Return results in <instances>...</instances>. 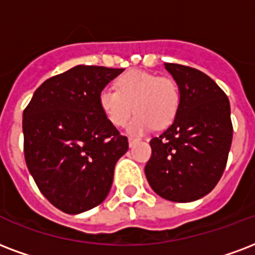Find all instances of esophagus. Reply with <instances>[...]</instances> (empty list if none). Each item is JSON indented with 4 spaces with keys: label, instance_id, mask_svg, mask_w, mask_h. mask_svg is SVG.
Here are the masks:
<instances>
[{
    "label": "esophagus",
    "instance_id": "1",
    "mask_svg": "<svg viewBox=\"0 0 255 255\" xmlns=\"http://www.w3.org/2000/svg\"><path fill=\"white\" fill-rule=\"evenodd\" d=\"M136 141H137V140H136V139H133V137H129V139H128V143H129V147H132V145L135 144Z\"/></svg>",
    "mask_w": 255,
    "mask_h": 255
}]
</instances>
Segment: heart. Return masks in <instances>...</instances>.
I'll return each instance as SVG.
<instances>
[{
    "instance_id": "heart-1",
    "label": "heart",
    "mask_w": 255,
    "mask_h": 255,
    "mask_svg": "<svg viewBox=\"0 0 255 255\" xmlns=\"http://www.w3.org/2000/svg\"><path fill=\"white\" fill-rule=\"evenodd\" d=\"M99 106L116 127L124 126L135 110L127 129L141 135L153 126L164 128L172 123L179 111L180 92L172 79L145 71H129L118 79L116 89L104 87L100 91Z\"/></svg>"
}]
</instances>
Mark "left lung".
<instances>
[{"mask_svg":"<svg viewBox=\"0 0 255 255\" xmlns=\"http://www.w3.org/2000/svg\"><path fill=\"white\" fill-rule=\"evenodd\" d=\"M164 67L178 84L180 106L170 127L149 141L144 172L158 195L186 203L207 195L225 171L233 140L230 103L203 72L179 64Z\"/></svg>","mask_w":255,"mask_h":255,"instance_id":"8db88e82","label":"left lung"}]
</instances>
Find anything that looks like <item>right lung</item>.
<instances>
[{
	"instance_id": "obj_1",
	"label": "right lung",
	"mask_w": 255,
	"mask_h": 255,
	"mask_svg": "<svg viewBox=\"0 0 255 255\" xmlns=\"http://www.w3.org/2000/svg\"><path fill=\"white\" fill-rule=\"evenodd\" d=\"M123 71L73 67L44 81L25 108V162L42 195L64 213L100 205L127 152L128 139L99 106L100 91Z\"/></svg>"
}]
</instances>
